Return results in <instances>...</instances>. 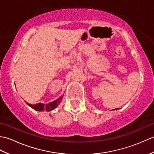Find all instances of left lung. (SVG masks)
<instances>
[{"mask_svg":"<svg viewBox=\"0 0 154 154\" xmlns=\"http://www.w3.org/2000/svg\"><path fill=\"white\" fill-rule=\"evenodd\" d=\"M116 109H115V110H116Z\"/></svg>","mask_w":154,"mask_h":154,"instance_id":"left-lung-1","label":"left lung"}]
</instances>
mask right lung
Masks as SVG:
<instances>
[{"label":"right lung","instance_id":"right-lung-1","mask_svg":"<svg viewBox=\"0 0 154 154\" xmlns=\"http://www.w3.org/2000/svg\"><path fill=\"white\" fill-rule=\"evenodd\" d=\"M63 99V95L61 96L59 99L57 100H55L53 102L50 103L48 104H43V103H38L36 104H29L28 103L27 104L28 106H30L32 109L38 110V111H44V110H46V111H51L53 110L56 108L58 104L61 103V101Z\"/></svg>","mask_w":154,"mask_h":154}]
</instances>
